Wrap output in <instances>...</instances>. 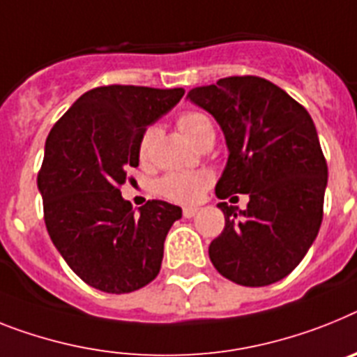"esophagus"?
<instances>
[{"instance_id":"1","label":"esophagus","mask_w":357,"mask_h":357,"mask_svg":"<svg viewBox=\"0 0 357 357\" xmlns=\"http://www.w3.org/2000/svg\"><path fill=\"white\" fill-rule=\"evenodd\" d=\"M197 214V208L196 206H187V208H183V215L185 218H194V215Z\"/></svg>"}]
</instances>
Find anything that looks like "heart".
Listing matches in <instances>:
<instances>
[{
  "instance_id": "obj_1",
  "label": "heart",
  "mask_w": 357,
  "mask_h": 357,
  "mask_svg": "<svg viewBox=\"0 0 357 357\" xmlns=\"http://www.w3.org/2000/svg\"><path fill=\"white\" fill-rule=\"evenodd\" d=\"M178 127L192 143L199 145L211 132H214L208 116L196 110H188L178 118ZM155 137V128L146 127L139 139L137 154L145 161L151 154L152 143ZM212 185V174L206 170H192V172H169L155 181V192L161 197L178 205H196L203 197L205 190Z\"/></svg>"
}]
</instances>
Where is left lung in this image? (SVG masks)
Listing matches in <instances>:
<instances>
[{
	"instance_id": "obj_1",
	"label": "left lung",
	"mask_w": 357,
	"mask_h": 357,
	"mask_svg": "<svg viewBox=\"0 0 357 357\" xmlns=\"http://www.w3.org/2000/svg\"><path fill=\"white\" fill-rule=\"evenodd\" d=\"M220 123L229 161L215 196L248 194L247 211L218 203L225 229L208 247L212 265L243 287L294 271L323 221L326 160L303 105L257 76L223 77L188 92Z\"/></svg>"
}]
</instances>
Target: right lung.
<instances>
[{
  "instance_id": "add662e5",
  "label": "right lung",
  "mask_w": 357,
  "mask_h": 357,
  "mask_svg": "<svg viewBox=\"0 0 357 357\" xmlns=\"http://www.w3.org/2000/svg\"><path fill=\"white\" fill-rule=\"evenodd\" d=\"M183 89L98 86L56 121L38 172L52 243L86 285L128 294L160 274L163 243L181 208L152 199L132 211L121 197L146 125L183 98Z\"/></svg>"
}]
</instances>
